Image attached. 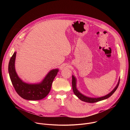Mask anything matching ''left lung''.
Instances as JSON below:
<instances>
[{"label":"left lung","mask_w":130,"mask_h":130,"mask_svg":"<svg viewBox=\"0 0 130 130\" xmlns=\"http://www.w3.org/2000/svg\"><path fill=\"white\" fill-rule=\"evenodd\" d=\"M76 82H77V80H76V78L73 76H72V89H73V91L74 92V94H75V95L77 97H78L79 99H80L81 100H82L83 101H84L86 102H88V103H95V102H97L107 99L110 96H112L114 93V92L116 90V89H117V88L119 86V82H120V79L119 80L116 86L115 87V88L112 91L109 92V93L108 94H107V95H105L103 97H99V98H90V97H86V96L83 95V94H82L81 92L77 89V88L76 87Z\"/></svg>","instance_id":"1"}]
</instances>
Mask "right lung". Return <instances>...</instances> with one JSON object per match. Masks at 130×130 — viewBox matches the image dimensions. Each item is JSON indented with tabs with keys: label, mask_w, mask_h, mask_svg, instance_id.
I'll use <instances>...</instances> for the list:
<instances>
[{
	"label": "right lung",
	"mask_w": 130,
	"mask_h": 130,
	"mask_svg": "<svg viewBox=\"0 0 130 130\" xmlns=\"http://www.w3.org/2000/svg\"><path fill=\"white\" fill-rule=\"evenodd\" d=\"M16 53L15 52L10 60L8 70L11 81L16 92L23 99L28 100H39L44 98L50 92L52 82L57 76L59 69H55L50 71L40 83H26L18 77L16 72Z\"/></svg>",
	"instance_id": "right-lung-1"
}]
</instances>
